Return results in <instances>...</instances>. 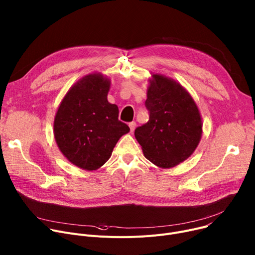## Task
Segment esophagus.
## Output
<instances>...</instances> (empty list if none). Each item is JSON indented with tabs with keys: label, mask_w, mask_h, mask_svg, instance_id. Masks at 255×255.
Here are the masks:
<instances>
[{
	"label": "esophagus",
	"mask_w": 255,
	"mask_h": 255,
	"mask_svg": "<svg viewBox=\"0 0 255 255\" xmlns=\"http://www.w3.org/2000/svg\"><path fill=\"white\" fill-rule=\"evenodd\" d=\"M128 127H129L130 130H131V131H133V130H134V128H135V127H136L135 122H131V123H129V124H128Z\"/></svg>",
	"instance_id": "obj_1"
}]
</instances>
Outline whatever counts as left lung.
Here are the masks:
<instances>
[{
	"mask_svg": "<svg viewBox=\"0 0 255 255\" xmlns=\"http://www.w3.org/2000/svg\"><path fill=\"white\" fill-rule=\"evenodd\" d=\"M145 105L149 122L134 130L145 157L161 168L186 160L199 145L203 124L194 100L173 79L154 74Z\"/></svg>",
	"mask_w": 255,
	"mask_h": 255,
	"instance_id": "obj_1",
	"label": "left lung"
}]
</instances>
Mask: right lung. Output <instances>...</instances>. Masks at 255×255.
<instances>
[{
	"label": "right lung",
	"mask_w": 255,
	"mask_h": 255,
	"mask_svg": "<svg viewBox=\"0 0 255 255\" xmlns=\"http://www.w3.org/2000/svg\"><path fill=\"white\" fill-rule=\"evenodd\" d=\"M110 80L99 73L79 80L62 100L53 123L56 145L84 170H96L111 156L129 128L119 120V107L107 100Z\"/></svg>",
	"instance_id": "right-lung-1"
}]
</instances>
